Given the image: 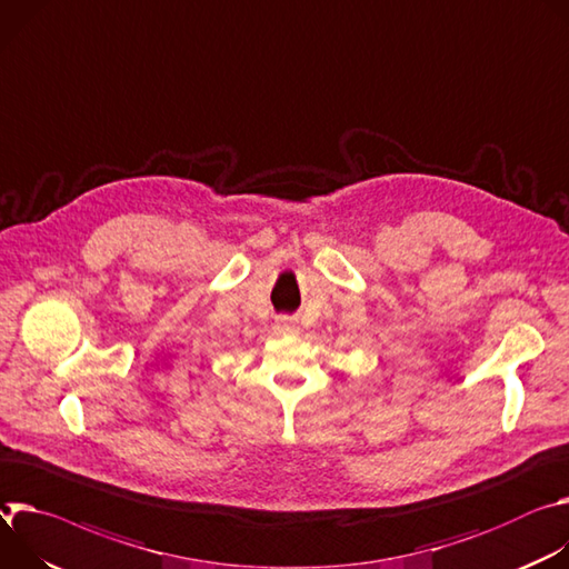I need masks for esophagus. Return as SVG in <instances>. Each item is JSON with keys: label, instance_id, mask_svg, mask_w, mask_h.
I'll use <instances>...</instances> for the list:
<instances>
[{"label": "esophagus", "instance_id": "esophagus-1", "mask_svg": "<svg viewBox=\"0 0 569 569\" xmlns=\"http://www.w3.org/2000/svg\"><path fill=\"white\" fill-rule=\"evenodd\" d=\"M276 328H278L280 332H293V330H296V328H293V323H291V319H280Z\"/></svg>", "mask_w": 569, "mask_h": 569}]
</instances>
